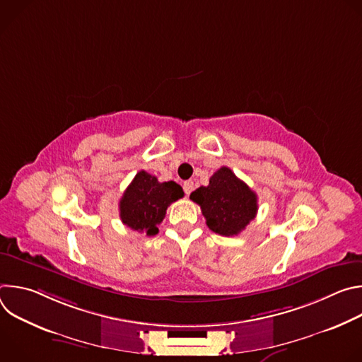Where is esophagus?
I'll return each instance as SVG.
<instances>
[{"label":"esophagus","mask_w":362,"mask_h":362,"mask_svg":"<svg viewBox=\"0 0 362 362\" xmlns=\"http://www.w3.org/2000/svg\"><path fill=\"white\" fill-rule=\"evenodd\" d=\"M183 190H185V193L189 196V194L192 193V190H193V182H192V180H186V182L183 183Z\"/></svg>","instance_id":"34e87169"}]
</instances>
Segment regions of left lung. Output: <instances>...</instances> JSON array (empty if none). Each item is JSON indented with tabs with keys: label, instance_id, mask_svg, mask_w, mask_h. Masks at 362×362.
<instances>
[{
	"label": "left lung",
	"instance_id": "obj_1",
	"mask_svg": "<svg viewBox=\"0 0 362 362\" xmlns=\"http://www.w3.org/2000/svg\"><path fill=\"white\" fill-rule=\"evenodd\" d=\"M208 228L222 236L240 233L257 212V196L226 166L209 179L208 186H200L190 193Z\"/></svg>",
	"mask_w": 362,
	"mask_h": 362
}]
</instances>
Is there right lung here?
<instances>
[{
	"mask_svg": "<svg viewBox=\"0 0 362 362\" xmlns=\"http://www.w3.org/2000/svg\"><path fill=\"white\" fill-rule=\"evenodd\" d=\"M183 194L176 182H159L156 176L140 170L120 199V219L130 229L153 236L159 232L158 225L165 219L168 206Z\"/></svg>",
	"mask_w": 362,
	"mask_h": 362,
	"instance_id": "1",
	"label": "right lung"
}]
</instances>
